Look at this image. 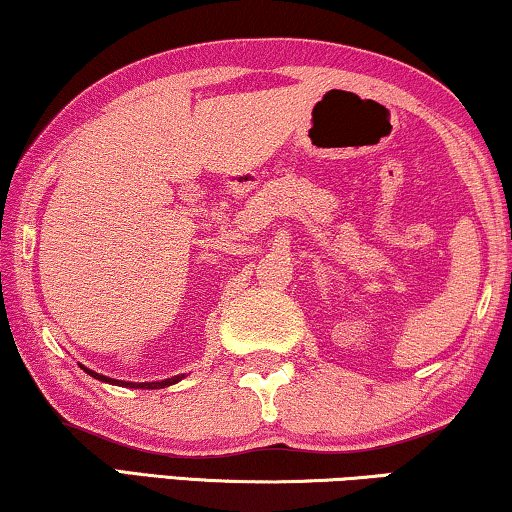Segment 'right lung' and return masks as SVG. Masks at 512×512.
Instances as JSON below:
<instances>
[{
	"instance_id": "right-lung-1",
	"label": "right lung",
	"mask_w": 512,
	"mask_h": 512,
	"mask_svg": "<svg viewBox=\"0 0 512 512\" xmlns=\"http://www.w3.org/2000/svg\"><path fill=\"white\" fill-rule=\"evenodd\" d=\"M83 367V365H80ZM87 374L92 376V379H96V381H101V383H113V385H122V388H143V390H157V388H168V385H173V383H177V381H182L184 379V374H177V376H170V379H164V381H150V383H133V381H117V379H108V376H103V374H96V372H92V369H87V367H83Z\"/></svg>"
}]
</instances>
